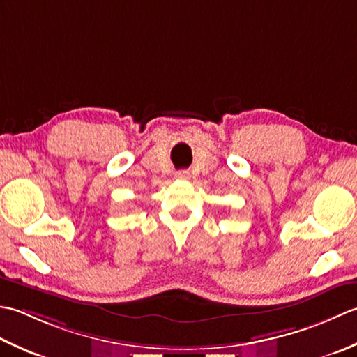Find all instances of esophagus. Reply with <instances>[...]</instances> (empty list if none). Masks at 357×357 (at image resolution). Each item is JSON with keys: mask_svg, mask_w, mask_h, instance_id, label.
I'll list each match as a JSON object with an SVG mask.
<instances>
[{"mask_svg": "<svg viewBox=\"0 0 357 357\" xmlns=\"http://www.w3.org/2000/svg\"><path fill=\"white\" fill-rule=\"evenodd\" d=\"M177 178L178 180H188L189 178V172L188 171H178L177 172Z\"/></svg>", "mask_w": 357, "mask_h": 357, "instance_id": "1", "label": "esophagus"}]
</instances>
